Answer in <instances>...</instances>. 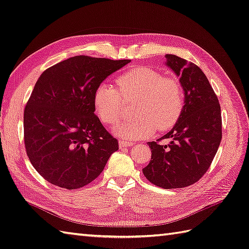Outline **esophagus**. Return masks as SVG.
<instances>
[{
  "label": "esophagus",
  "instance_id": "34e87169",
  "mask_svg": "<svg viewBox=\"0 0 249 249\" xmlns=\"http://www.w3.org/2000/svg\"><path fill=\"white\" fill-rule=\"evenodd\" d=\"M133 143L130 141L126 140H119V147H126V146H132Z\"/></svg>",
  "mask_w": 249,
  "mask_h": 249
}]
</instances>
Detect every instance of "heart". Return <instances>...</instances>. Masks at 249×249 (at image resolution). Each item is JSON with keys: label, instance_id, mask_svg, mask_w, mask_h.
<instances>
[{"label": "heart", "instance_id": "heart-1", "mask_svg": "<svg viewBox=\"0 0 249 249\" xmlns=\"http://www.w3.org/2000/svg\"><path fill=\"white\" fill-rule=\"evenodd\" d=\"M117 87L99 84L93 95L95 112L103 123L115 124L122 118L125 99L137 98L136 115L119 124L114 133L125 138H144L158 130L170 129L177 123L184 107V93L180 82L163 76L150 68H135L117 78Z\"/></svg>", "mask_w": 249, "mask_h": 249}]
</instances>
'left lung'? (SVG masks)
<instances>
[{"label":"left lung","mask_w":249,"mask_h":249,"mask_svg":"<svg viewBox=\"0 0 249 249\" xmlns=\"http://www.w3.org/2000/svg\"><path fill=\"white\" fill-rule=\"evenodd\" d=\"M166 65L180 76L184 107L173 129L149 143L150 163L145 178L162 189H181L196 183L211 166L222 139V118L218 97L197 65L166 54ZM169 138L171 142L160 141Z\"/></svg>","instance_id":"8db88e82"}]
</instances>
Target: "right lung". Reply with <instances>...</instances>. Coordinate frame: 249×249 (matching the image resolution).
Here are the masks:
<instances>
[{"mask_svg": "<svg viewBox=\"0 0 249 249\" xmlns=\"http://www.w3.org/2000/svg\"><path fill=\"white\" fill-rule=\"evenodd\" d=\"M130 59L77 55L46 69L24 110L31 164L49 183L76 190L96 179L118 140L94 114L96 87Z\"/></svg>", "mask_w": 249, "mask_h": 249, "instance_id": "obj_1", "label": "right lung"}]
</instances>
